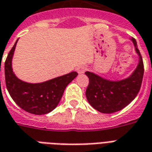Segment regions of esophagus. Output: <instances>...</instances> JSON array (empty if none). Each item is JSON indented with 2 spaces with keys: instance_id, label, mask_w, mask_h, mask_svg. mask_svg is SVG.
<instances>
[{
  "instance_id": "obj_1",
  "label": "esophagus",
  "mask_w": 152,
  "mask_h": 152,
  "mask_svg": "<svg viewBox=\"0 0 152 152\" xmlns=\"http://www.w3.org/2000/svg\"><path fill=\"white\" fill-rule=\"evenodd\" d=\"M86 66H84V65H80L76 67V71H77V72L79 73V74H82L86 72Z\"/></svg>"
}]
</instances>
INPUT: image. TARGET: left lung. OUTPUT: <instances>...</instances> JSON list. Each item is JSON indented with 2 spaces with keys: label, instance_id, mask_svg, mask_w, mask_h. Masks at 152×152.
I'll list each match as a JSON object with an SVG mask.
<instances>
[{
  "label": "left lung",
  "instance_id": "obj_1",
  "mask_svg": "<svg viewBox=\"0 0 152 152\" xmlns=\"http://www.w3.org/2000/svg\"><path fill=\"white\" fill-rule=\"evenodd\" d=\"M131 40L139 55V63L130 77L121 81H110L92 72H86L89 77L86 92L87 100L94 108L102 113L121 111L135 99L140 90L144 73L143 61L136 40L134 37Z\"/></svg>",
  "mask_w": 152,
  "mask_h": 152
}]
</instances>
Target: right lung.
Here are the masks:
<instances>
[{
  "instance_id": "add662e5",
  "label": "right lung",
  "mask_w": 152,
  "mask_h": 152,
  "mask_svg": "<svg viewBox=\"0 0 152 152\" xmlns=\"http://www.w3.org/2000/svg\"><path fill=\"white\" fill-rule=\"evenodd\" d=\"M17 41L18 40L9 52L5 62L7 90L16 104L26 112L35 115L47 114L58 106L66 86L76 78L78 73L72 72L40 84L22 81L15 76L11 67L12 57Z\"/></svg>"
}]
</instances>
